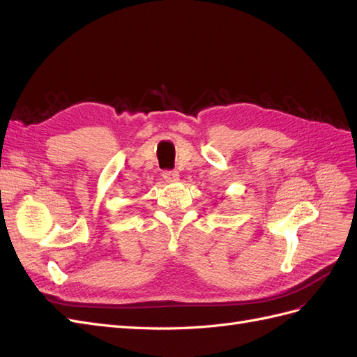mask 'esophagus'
<instances>
[{
  "instance_id": "esophagus-1",
  "label": "esophagus",
  "mask_w": 357,
  "mask_h": 357,
  "mask_svg": "<svg viewBox=\"0 0 357 357\" xmlns=\"http://www.w3.org/2000/svg\"><path fill=\"white\" fill-rule=\"evenodd\" d=\"M162 178H165L167 182H175L179 178L178 170H165L162 172Z\"/></svg>"
}]
</instances>
